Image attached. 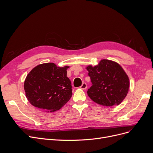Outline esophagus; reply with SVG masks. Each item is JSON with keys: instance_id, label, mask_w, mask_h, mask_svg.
Wrapping results in <instances>:
<instances>
[{"instance_id": "obj_1", "label": "esophagus", "mask_w": 153, "mask_h": 153, "mask_svg": "<svg viewBox=\"0 0 153 153\" xmlns=\"http://www.w3.org/2000/svg\"><path fill=\"white\" fill-rule=\"evenodd\" d=\"M87 88V85L85 83H83L82 86H80V88L82 90H86Z\"/></svg>"}]
</instances>
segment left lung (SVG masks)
<instances>
[{"mask_svg": "<svg viewBox=\"0 0 153 153\" xmlns=\"http://www.w3.org/2000/svg\"><path fill=\"white\" fill-rule=\"evenodd\" d=\"M91 86L88 96L99 105L106 107L119 105L125 98L129 87V78L120 65L102 60L97 66L86 67Z\"/></svg>", "mask_w": 153, "mask_h": 153, "instance_id": "8db88e82", "label": "left lung"}]
</instances>
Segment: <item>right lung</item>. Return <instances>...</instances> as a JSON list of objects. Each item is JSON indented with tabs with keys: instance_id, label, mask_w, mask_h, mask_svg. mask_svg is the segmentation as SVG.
<instances>
[{
	"instance_id": "1",
	"label": "right lung",
	"mask_w": 153,
	"mask_h": 153,
	"mask_svg": "<svg viewBox=\"0 0 153 153\" xmlns=\"http://www.w3.org/2000/svg\"><path fill=\"white\" fill-rule=\"evenodd\" d=\"M68 67L47 63L33 68L24 82L26 97L30 104L48 112L59 110L66 104L72 95L71 83L67 76Z\"/></svg>"
}]
</instances>
